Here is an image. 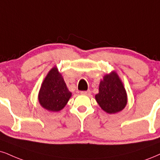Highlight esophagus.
<instances>
[{"instance_id":"obj_1","label":"esophagus","mask_w":160,"mask_h":160,"mask_svg":"<svg viewBox=\"0 0 160 160\" xmlns=\"http://www.w3.org/2000/svg\"><path fill=\"white\" fill-rule=\"evenodd\" d=\"M81 94H82V95H86V96H89L90 95V90H85V91H81Z\"/></svg>"}]
</instances>
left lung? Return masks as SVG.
<instances>
[{
  "label": "left lung",
  "instance_id": "1",
  "mask_svg": "<svg viewBox=\"0 0 160 160\" xmlns=\"http://www.w3.org/2000/svg\"><path fill=\"white\" fill-rule=\"evenodd\" d=\"M95 98L102 109L108 113H118L125 108L128 102L127 93L116 72L113 71L104 76Z\"/></svg>",
  "mask_w": 160,
  "mask_h": 160
}]
</instances>
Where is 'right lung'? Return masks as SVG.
<instances>
[{
    "mask_svg": "<svg viewBox=\"0 0 160 160\" xmlns=\"http://www.w3.org/2000/svg\"><path fill=\"white\" fill-rule=\"evenodd\" d=\"M69 91L62 74L57 68H53L45 77L38 92V101L42 108L49 111L62 110L70 99Z\"/></svg>",
    "mask_w": 160,
    "mask_h": 160,
    "instance_id": "1",
    "label": "right lung"
}]
</instances>
